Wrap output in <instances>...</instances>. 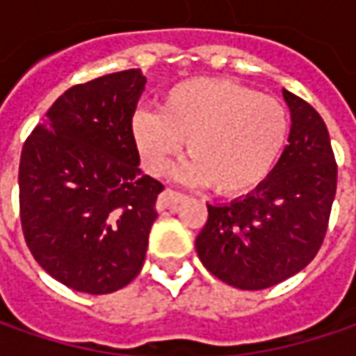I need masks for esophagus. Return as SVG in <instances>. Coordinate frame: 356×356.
<instances>
[{
  "label": "esophagus",
  "mask_w": 356,
  "mask_h": 356,
  "mask_svg": "<svg viewBox=\"0 0 356 356\" xmlns=\"http://www.w3.org/2000/svg\"><path fill=\"white\" fill-rule=\"evenodd\" d=\"M184 198H186L184 194H180V192H176V190L166 188V190L158 196L156 208L158 210H176V208H178V204H180Z\"/></svg>",
  "instance_id": "1"
}]
</instances>
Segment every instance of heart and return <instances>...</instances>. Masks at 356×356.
<instances>
[{"mask_svg": "<svg viewBox=\"0 0 356 356\" xmlns=\"http://www.w3.org/2000/svg\"><path fill=\"white\" fill-rule=\"evenodd\" d=\"M146 172L160 176L184 148L180 178L239 196L264 184L291 136L285 104L229 79H188L162 97L160 111H138L130 124Z\"/></svg>", "mask_w": 356, "mask_h": 356, "instance_id": "obj_1", "label": "heart"}]
</instances>
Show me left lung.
<instances>
[{
  "instance_id": "8db88e82",
  "label": "left lung",
  "mask_w": 356,
  "mask_h": 356,
  "mask_svg": "<svg viewBox=\"0 0 356 356\" xmlns=\"http://www.w3.org/2000/svg\"><path fill=\"white\" fill-rule=\"evenodd\" d=\"M291 111V136L275 170L250 196L210 206L196 238L200 261L232 287H273L317 252L329 226L337 192V162L321 115L283 90Z\"/></svg>"
}]
</instances>
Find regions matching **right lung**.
<instances>
[{
  "instance_id": "right-lung-1",
  "label": "right lung",
  "mask_w": 356,
  "mask_h": 356,
  "mask_svg": "<svg viewBox=\"0 0 356 356\" xmlns=\"http://www.w3.org/2000/svg\"><path fill=\"white\" fill-rule=\"evenodd\" d=\"M144 83L129 69L71 87L21 150L25 243L51 277L81 293H113L143 269L164 190L140 174L130 132Z\"/></svg>"
}]
</instances>
